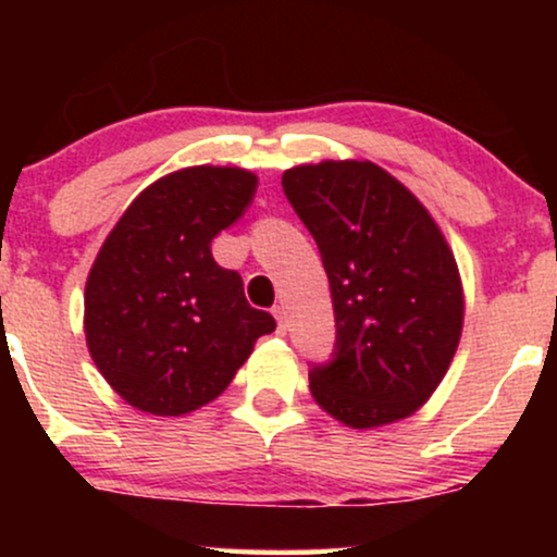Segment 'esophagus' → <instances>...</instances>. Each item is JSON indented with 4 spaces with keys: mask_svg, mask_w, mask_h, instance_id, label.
I'll return each mask as SVG.
<instances>
[{
    "mask_svg": "<svg viewBox=\"0 0 557 557\" xmlns=\"http://www.w3.org/2000/svg\"><path fill=\"white\" fill-rule=\"evenodd\" d=\"M274 319H277V330L285 332L287 330V314H285V306H274L272 309Z\"/></svg>",
    "mask_w": 557,
    "mask_h": 557,
    "instance_id": "obj_1",
    "label": "esophagus"
}]
</instances>
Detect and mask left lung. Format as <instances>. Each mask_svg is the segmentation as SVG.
Listing matches in <instances>:
<instances>
[{
  "label": "left lung",
  "instance_id": "obj_1",
  "mask_svg": "<svg viewBox=\"0 0 557 557\" xmlns=\"http://www.w3.org/2000/svg\"><path fill=\"white\" fill-rule=\"evenodd\" d=\"M283 190L322 253L335 354L311 395L354 430L393 424L430 400L456 356L463 287L443 230L374 162L285 170Z\"/></svg>",
  "mask_w": 557,
  "mask_h": 557
}]
</instances>
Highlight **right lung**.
<instances>
[{
    "label": "right lung",
    "instance_id": "obj_1",
    "mask_svg": "<svg viewBox=\"0 0 557 557\" xmlns=\"http://www.w3.org/2000/svg\"><path fill=\"white\" fill-rule=\"evenodd\" d=\"M257 175L185 168L133 198L86 280L88 354L114 393L154 417H183L225 393L253 343L277 327L253 309L212 240L246 212Z\"/></svg>",
    "mask_w": 557,
    "mask_h": 557
}]
</instances>
